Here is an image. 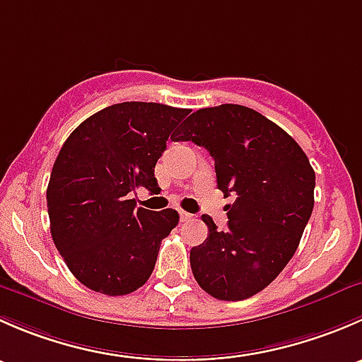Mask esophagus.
<instances>
[{"instance_id": "esophagus-1", "label": "esophagus", "mask_w": 362, "mask_h": 362, "mask_svg": "<svg viewBox=\"0 0 362 362\" xmlns=\"http://www.w3.org/2000/svg\"><path fill=\"white\" fill-rule=\"evenodd\" d=\"M178 215H180V222H187L192 218V215L187 214V211H184V210H178Z\"/></svg>"}]
</instances>
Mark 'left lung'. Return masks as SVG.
Here are the masks:
<instances>
[{
  "instance_id": "obj_1",
  "label": "left lung",
  "mask_w": 362,
  "mask_h": 362,
  "mask_svg": "<svg viewBox=\"0 0 362 362\" xmlns=\"http://www.w3.org/2000/svg\"><path fill=\"white\" fill-rule=\"evenodd\" d=\"M173 141H194L215 160L228 229L203 215L208 238L191 249V268L203 291L224 301L257 294L294 255L313 210L315 171L280 126L242 105L202 108Z\"/></svg>"
}]
</instances>
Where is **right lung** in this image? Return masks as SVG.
<instances>
[{"label": "right lung", "mask_w": 362, "mask_h": 362, "mask_svg": "<svg viewBox=\"0 0 362 362\" xmlns=\"http://www.w3.org/2000/svg\"><path fill=\"white\" fill-rule=\"evenodd\" d=\"M187 108L126 101L83 120L68 136L47 187L50 233L80 284L107 296L140 289L178 211L138 208L133 192L158 191L154 168Z\"/></svg>", "instance_id": "right-lung-1"}]
</instances>
